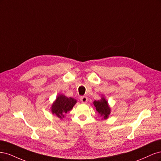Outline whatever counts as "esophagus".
I'll list each match as a JSON object with an SVG mask.
<instances>
[{"instance_id":"obj_1","label":"esophagus","mask_w":161,"mask_h":161,"mask_svg":"<svg viewBox=\"0 0 161 161\" xmlns=\"http://www.w3.org/2000/svg\"><path fill=\"white\" fill-rule=\"evenodd\" d=\"M80 100L81 101V103H86V102L88 101V99H87V97L85 96L80 97Z\"/></svg>"}]
</instances>
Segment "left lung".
Returning a JSON list of instances; mask_svg holds the SVG:
<instances>
[{
    "label": "left lung",
    "instance_id": "left-lung-1",
    "mask_svg": "<svg viewBox=\"0 0 161 161\" xmlns=\"http://www.w3.org/2000/svg\"><path fill=\"white\" fill-rule=\"evenodd\" d=\"M93 105L96 111L102 118V119H106L109 118V115L111 114V108L108 101L105 99L103 95H102L101 99L94 101Z\"/></svg>",
    "mask_w": 161,
    "mask_h": 161
}]
</instances>
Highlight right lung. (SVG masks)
Here are the masks:
<instances>
[{
    "mask_svg": "<svg viewBox=\"0 0 161 161\" xmlns=\"http://www.w3.org/2000/svg\"><path fill=\"white\" fill-rule=\"evenodd\" d=\"M76 102V100L72 97H67L62 94L58 95L52 104V113L62 119L68 111L72 110Z\"/></svg>",
    "mask_w": 161,
    "mask_h": 161,
    "instance_id": "obj_1",
    "label": "right lung"
}]
</instances>
